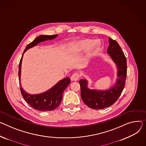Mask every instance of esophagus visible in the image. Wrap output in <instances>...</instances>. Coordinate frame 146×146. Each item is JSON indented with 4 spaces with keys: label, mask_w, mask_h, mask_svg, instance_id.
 <instances>
[{
    "label": "esophagus",
    "mask_w": 146,
    "mask_h": 146,
    "mask_svg": "<svg viewBox=\"0 0 146 146\" xmlns=\"http://www.w3.org/2000/svg\"><path fill=\"white\" fill-rule=\"evenodd\" d=\"M80 77V75L78 73H74L71 76V80L72 81H77L78 80Z\"/></svg>",
    "instance_id": "obj_1"
}]
</instances>
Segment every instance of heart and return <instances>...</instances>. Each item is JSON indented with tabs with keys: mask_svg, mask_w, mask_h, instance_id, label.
<instances>
[{
	"mask_svg": "<svg viewBox=\"0 0 146 146\" xmlns=\"http://www.w3.org/2000/svg\"><path fill=\"white\" fill-rule=\"evenodd\" d=\"M90 46L91 47L85 59V62L88 60L92 56L98 52L100 47V43L98 41H94L93 42L91 40L86 39L81 40L77 44V49L79 52L85 51Z\"/></svg>",
	"mask_w": 146,
	"mask_h": 146,
	"instance_id": "obj_1",
	"label": "heart"
}]
</instances>
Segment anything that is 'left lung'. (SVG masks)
<instances>
[{"label": "left lung", "instance_id": "left-lung-1", "mask_svg": "<svg viewBox=\"0 0 146 146\" xmlns=\"http://www.w3.org/2000/svg\"><path fill=\"white\" fill-rule=\"evenodd\" d=\"M109 42L107 53L117 67V79L115 83L109 89L98 90L89 89L87 80H79L82 99L87 106L93 109H103L113 105L121 95L125 83L127 76L126 58L117 42L109 37Z\"/></svg>", "mask_w": 146, "mask_h": 146}]
</instances>
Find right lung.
I'll use <instances>...</instances> for the list:
<instances>
[{
  "label": "right lung",
  "mask_w": 146,
  "mask_h": 146,
  "mask_svg": "<svg viewBox=\"0 0 146 146\" xmlns=\"http://www.w3.org/2000/svg\"><path fill=\"white\" fill-rule=\"evenodd\" d=\"M57 36V35H41L37 37L35 39L29 43L26 47L23 53L30 48H32L40 42L47 40H52ZM22 54V58L19 64V79L21 80V67L22 62L23 56ZM70 83V79L69 77L60 80L56 83L51 89L47 91L37 94H30L26 92L22 87H21V91L22 96L25 101L30 105L32 108L38 111H51L56 109L59 106L62 102L63 98V93L66 89L67 86ZM21 86V83H20Z\"/></svg>",
  "instance_id": "add662e5"
}]
</instances>
